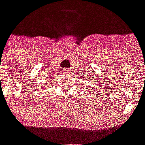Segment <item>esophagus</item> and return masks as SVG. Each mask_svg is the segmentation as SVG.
<instances>
[{"instance_id":"1","label":"esophagus","mask_w":145,"mask_h":145,"mask_svg":"<svg viewBox=\"0 0 145 145\" xmlns=\"http://www.w3.org/2000/svg\"><path fill=\"white\" fill-rule=\"evenodd\" d=\"M63 72H64L65 74H69L71 72V69H65Z\"/></svg>"}]
</instances>
